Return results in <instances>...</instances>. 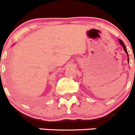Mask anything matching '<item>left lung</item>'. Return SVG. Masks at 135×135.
Wrapping results in <instances>:
<instances>
[{
  "label": "left lung",
  "instance_id": "left-lung-1",
  "mask_svg": "<svg viewBox=\"0 0 135 135\" xmlns=\"http://www.w3.org/2000/svg\"><path fill=\"white\" fill-rule=\"evenodd\" d=\"M119 42H120V44H121V46H122L123 47V49H124V50H125V52H126V54H127V56H128V62H129V55H128V52H127V50L126 46H125V44H124V42H123V41H122V40H121V39H119Z\"/></svg>",
  "mask_w": 135,
  "mask_h": 135
}]
</instances>
